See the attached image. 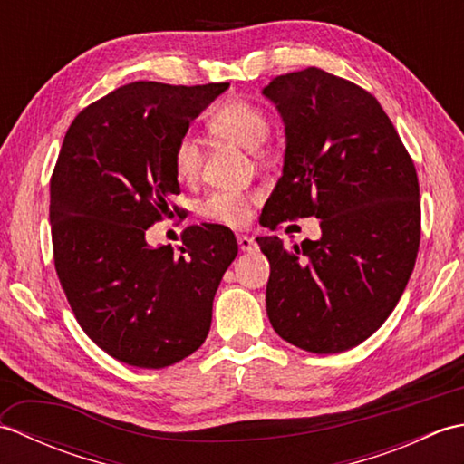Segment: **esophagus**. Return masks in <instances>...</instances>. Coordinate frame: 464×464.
Listing matches in <instances>:
<instances>
[{
    "label": "esophagus",
    "instance_id": "obj_1",
    "mask_svg": "<svg viewBox=\"0 0 464 464\" xmlns=\"http://www.w3.org/2000/svg\"><path fill=\"white\" fill-rule=\"evenodd\" d=\"M237 243H239V249H241L243 253L257 251V241H255L253 237H249V235H239Z\"/></svg>",
    "mask_w": 464,
    "mask_h": 464
}]
</instances>
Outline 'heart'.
<instances>
[{"mask_svg": "<svg viewBox=\"0 0 464 464\" xmlns=\"http://www.w3.org/2000/svg\"><path fill=\"white\" fill-rule=\"evenodd\" d=\"M211 131L223 140L237 143L245 150H259L269 137V120L261 107L245 100H231L223 103L209 120ZM201 145L191 133L181 135L173 150V169L181 181H191L201 171ZM253 195L241 191H217L201 207V211L209 219L241 227L251 217Z\"/></svg>", "mask_w": 464, "mask_h": 464, "instance_id": "1", "label": "heart"}]
</instances>
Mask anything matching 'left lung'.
<instances>
[{"mask_svg":"<svg viewBox=\"0 0 464 464\" xmlns=\"http://www.w3.org/2000/svg\"><path fill=\"white\" fill-rule=\"evenodd\" d=\"M261 93L285 127L283 171L261 219H321V237L301 247L257 239L271 265L269 321L303 351H349L387 321L415 267V165L381 103L359 85L307 67L273 77Z\"/></svg>","mask_w":464,"mask_h":464,"instance_id":"obj_1","label":"left lung"}]
</instances>
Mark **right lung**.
<instances>
[{"label":"right lung","mask_w":464,"mask_h":464,"mask_svg":"<svg viewBox=\"0 0 464 464\" xmlns=\"http://www.w3.org/2000/svg\"><path fill=\"white\" fill-rule=\"evenodd\" d=\"M227 87L123 85L75 117L59 151L49 195L59 283L87 337L131 367L163 369L201 347L237 257L221 225L191 227L179 253L145 239L179 193L177 140Z\"/></svg>","instance_id":"add662e5"}]
</instances>
